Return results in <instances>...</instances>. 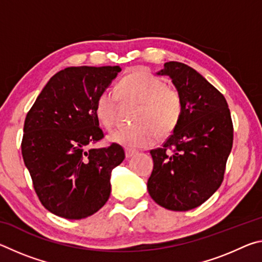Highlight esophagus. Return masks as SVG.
Wrapping results in <instances>:
<instances>
[{
    "label": "esophagus",
    "instance_id": "1",
    "mask_svg": "<svg viewBox=\"0 0 262 262\" xmlns=\"http://www.w3.org/2000/svg\"><path fill=\"white\" fill-rule=\"evenodd\" d=\"M135 155H137L136 150H134V149H126V157H127V158L134 157Z\"/></svg>",
    "mask_w": 262,
    "mask_h": 262
}]
</instances>
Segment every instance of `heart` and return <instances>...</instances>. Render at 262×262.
<instances>
[{
  "label": "heart",
  "mask_w": 262,
  "mask_h": 262,
  "mask_svg": "<svg viewBox=\"0 0 262 262\" xmlns=\"http://www.w3.org/2000/svg\"><path fill=\"white\" fill-rule=\"evenodd\" d=\"M118 94L105 90L96 101V117L107 129L117 120L119 98L123 103L139 104L132 128H119L110 140L129 149L149 148L158 136L166 139L176 130L183 114V100L176 88L144 68L128 73L118 84Z\"/></svg>",
  "instance_id": "obj_1"
}]
</instances>
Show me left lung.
Wrapping results in <instances>:
<instances>
[{"label": "left lung", "instance_id": "8db88e82", "mask_svg": "<svg viewBox=\"0 0 262 262\" xmlns=\"http://www.w3.org/2000/svg\"><path fill=\"white\" fill-rule=\"evenodd\" d=\"M157 74L171 77L183 100V114L163 147L150 151L154 170L148 192L168 210H190L223 181L233 143L231 114L224 96L187 64L166 62Z\"/></svg>", "mask_w": 262, "mask_h": 262}]
</instances>
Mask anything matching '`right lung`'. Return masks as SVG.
<instances>
[{"label":"right lung","mask_w":262,"mask_h":262,"mask_svg":"<svg viewBox=\"0 0 262 262\" xmlns=\"http://www.w3.org/2000/svg\"><path fill=\"white\" fill-rule=\"evenodd\" d=\"M120 72L119 66L61 70L26 114L21 155L39 200L52 214L85 219L108 200L111 172L125 150L118 143L88 148L104 137L97 98Z\"/></svg>","instance_id":"add662e5"}]
</instances>
